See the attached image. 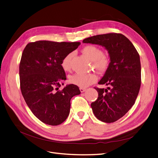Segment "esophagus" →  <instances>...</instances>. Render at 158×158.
Wrapping results in <instances>:
<instances>
[{"label": "esophagus", "instance_id": "esophagus-1", "mask_svg": "<svg viewBox=\"0 0 158 158\" xmlns=\"http://www.w3.org/2000/svg\"><path fill=\"white\" fill-rule=\"evenodd\" d=\"M79 90H80V91H81V92H85L86 91V89H85V88H80L79 89Z\"/></svg>", "mask_w": 158, "mask_h": 158}]
</instances>
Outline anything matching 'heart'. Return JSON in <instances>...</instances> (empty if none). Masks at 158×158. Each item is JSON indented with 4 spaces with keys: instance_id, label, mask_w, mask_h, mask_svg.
<instances>
[{
    "instance_id": "obj_1",
    "label": "heart",
    "mask_w": 158,
    "mask_h": 158,
    "mask_svg": "<svg viewBox=\"0 0 158 158\" xmlns=\"http://www.w3.org/2000/svg\"><path fill=\"white\" fill-rule=\"evenodd\" d=\"M83 53L92 61L93 67L98 72L106 71L109 65V58L103 55L101 49L95 45H86L82 49ZM72 53H68L63 58L61 62V67L64 71L68 72L70 69V60ZM97 81V76L93 73H75L69 77L70 83L80 88H86Z\"/></svg>"
}]
</instances>
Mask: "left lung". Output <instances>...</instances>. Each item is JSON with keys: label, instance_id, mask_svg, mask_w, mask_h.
<instances>
[{"label": "left lung", "instance_id": "left-lung-1", "mask_svg": "<svg viewBox=\"0 0 158 158\" xmlns=\"http://www.w3.org/2000/svg\"><path fill=\"white\" fill-rule=\"evenodd\" d=\"M83 43L101 45L108 51L109 65L98 84L109 87L95 88L98 98L91 103V107L98 120L114 122L135 104L141 82L139 55L133 44L122 34L96 35L85 38Z\"/></svg>", "mask_w": 158, "mask_h": 158}]
</instances>
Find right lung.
<instances>
[{"instance_id":"1","label":"right lung","mask_w":158,"mask_h":158,"mask_svg":"<svg viewBox=\"0 0 158 158\" xmlns=\"http://www.w3.org/2000/svg\"><path fill=\"white\" fill-rule=\"evenodd\" d=\"M79 45L42 40L28 44L23 50L19 65L22 95L32 113L46 124L58 126L65 121L72 98L81 94L72 84L57 91L66 79L62 60Z\"/></svg>"}]
</instances>
